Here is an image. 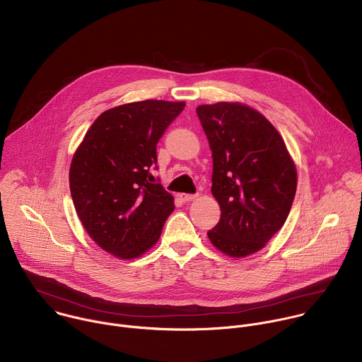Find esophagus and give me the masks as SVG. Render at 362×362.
<instances>
[{
    "label": "esophagus",
    "instance_id": "esophagus-1",
    "mask_svg": "<svg viewBox=\"0 0 362 362\" xmlns=\"http://www.w3.org/2000/svg\"><path fill=\"white\" fill-rule=\"evenodd\" d=\"M178 197H180V199H181L182 202H189V201H194V199L197 198L195 194H180Z\"/></svg>",
    "mask_w": 362,
    "mask_h": 362
}]
</instances>
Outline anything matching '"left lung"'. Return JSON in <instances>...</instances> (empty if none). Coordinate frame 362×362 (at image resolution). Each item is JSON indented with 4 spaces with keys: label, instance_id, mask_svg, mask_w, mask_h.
<instances>
[{
    "label": "left lung",
    "instance_id": "obj_1",
    "mask_svg": "<svg viewBox=\"0 0 362 362\" xmlns=\"http://www.w3.org/2000/svg\"><path fill=\"white\" fill-rule=\"evenodd\" d=\"M212 150L211 192L221 219L208 232L229 257L263 249L284 225L297 188L296 164L276 127L239 102L197 107Z\"/></svg>",
    "mask_w": 362,
    "mask_h": 362
}]
</instances>
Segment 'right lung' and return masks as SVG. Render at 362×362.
<instances>
[{
    "instance_id": "add662e5",
    "label": "right lung",
    "mask_w": 362,
    "mask_h": 362,
    "mask_svg": "<svg viewBox=\"0 0 362 362\" xmlns=\"http://www.w3.org/2000/svg\"><path fill=\"white\" fill-rule=\"evenodd\" d=\"M185 102L143 100L103 112L76 148L69 187L88 235L122 260L140 257L161 236L174 197L154 184L157 143Z\"/></svg>"
}]
</instances>
